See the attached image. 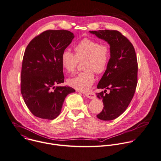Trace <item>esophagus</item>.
Returning <instances> with one entry per match:
<instances>
[{"label":"esophagus","instance_id":"1","mask_svg":"<svg viewBox=\"0 0 161 161\" xmlns=\"http://www.w3.org/2000/svg\"><path fill=\"white\" fill-rule=\"evenodd\" d=\"M85 96H86L88 98H91V99H93V98H95L96 97V94L94 92H87V93H85Z\"/></svg>","mask_w":161,"mask_h":161}]
</instances>
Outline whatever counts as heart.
<instances>
[{
	"mask_svg": "<svg viewBox=\"0 0 161 161\" xmlns=\"http://www.w3.org/2000/svg\"><path fill=\"white\" fill-rule=\"evenodd\" d=\"M75 54L68 50L63 51L61 57L63 68L68 73H73L79 63H83L85 69L76 76L69 78L68 83L75 89L86 92L95 82V75L103 74L108 68L111 48L106 43H100L97 40L84 38L74 47Z\"/></svg>",
	"mask_w": 161,
	"mask_h": 161,
	"instance_id": "heart-1",
	"label": "heart"
}]
</instances>
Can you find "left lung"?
<instances>
[{
    "mask_svg": "<svg viewBox=\"0 0 161 161\" xmlns=\"http://www.w3.org/2000/svg\"><path fill=\"white\" fill-rule=\"evenodd\" d=\"M108 42L111 56L108 69L100 80L97 93L102 99L103 108L97 117L103 121L114 119L122 114L130 103L138 83V63L135 48L130 41L117 30L90 31ZM107 89L110 90L107 93Z\"/></svg>",
    "mask_w": 161,
    "mask_h": 161,
    "instance_id": "8db88e82",
    "label": "left lung"
}]
</instances>
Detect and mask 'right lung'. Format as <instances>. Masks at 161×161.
<instances>
[{"instance_id":"1","label":"right lung","mask_w":161,"mask_h":161,"mask_svg":"<svg viewBox=\"0 0 161 161\" xmlns=\"http://www.w3.org/2000/svg\"><path fill=\"white\" fill-rule=\"evenodd\" d=\"M74 35L65 30H49L33 38L26 47L21 73V93L30 111L45 119L57 118L66 97L75 90L64 83L62 53Z\"/></svg>"}]
</instances>
